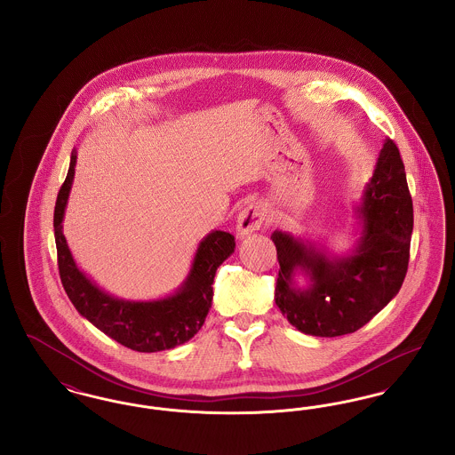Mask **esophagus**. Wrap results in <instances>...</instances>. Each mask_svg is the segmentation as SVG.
Listing matches in <instances>:
<instances>
[{
    "label": "esophagus",
    "instance_id": "34e87169",
    "mask_svg": "<svg viewBox=\"0 0 455 455\" xmlns=\"http://www.w3.org/2000/svg\"><path fill=\"white\" fill-rule=\"evenodd\" d=\"M267 220V210L262 203H252L240 212L237 218L238 237L243 238L258 232Z\"/></svg>",
    "mask_w": 455,
    "mask_h": 455
}]
</instances>
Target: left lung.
<instances>
[{
	"instance_id": "left-lung-1",
	"label": "left lung",
	"mask_w": 455,
	"mask_h": 455,
	"mask_svg": "<svg viewBox=\"0 0 455 455\" xmlns=\"http://www.w3.org/2000/svg\"><path fill=\"white\" fill-rule=\"evenodd\" d=\"M358 215L362 237L347 256H331L278 230L271 235L280 262L275 300L288 323L305 334L334 338L355 332L403 286L410 262L412 199L392 140L380 150ZM297 270L311 280L303 291L292 282Z\"/></svg>"
}]
</instances>
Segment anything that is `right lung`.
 Instances as JSON below:
<instances>
[{"mask_svg": "<svg viewBox=\"0 0 455 455\" xmlns=\"http://www.w3.org/2000/svg\"><path fill=\"white\" fill-rule=\"evenodd\" d=\"M76 153H71L69 171L58 193L54 208V237L58 267L66 295L75 308L108 338L141 353H155L189 341L204 324L212 308L213 280L218 266L235 249L228 232L213 230L201 240L191 271L180 288L165 299L153 302L121 300L100 290L87 278L73 259L65 235L63 217L73 184Z\"/></svg>", "mask_w": 455, "mask_h": 455, "instance_id": "add662e5", "label": "right lung"}]
</instances>
